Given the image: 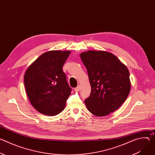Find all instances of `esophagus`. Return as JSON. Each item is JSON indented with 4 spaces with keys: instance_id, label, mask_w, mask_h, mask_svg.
Wrapping results in <instances>:
<instances>
[{
    "instance_id": "obj_1",
    "label": "esophagus",
    "mask_w": 155,
    "mask_h": 155,
    "mask_svg": "<svg viewBox=\"0 0 155 155\" xmlns=\"http://www.w3.org/2000/svg\"><path fill=\"white\" fill-rule=\"evenodd\" d=\"M75 91H77V92H78V91H79L80 90V85H78L77 87H76L75 88Z\"/></svg>"
}]
</instances>
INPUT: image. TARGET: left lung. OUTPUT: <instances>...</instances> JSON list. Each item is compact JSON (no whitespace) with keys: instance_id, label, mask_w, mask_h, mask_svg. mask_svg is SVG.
Returning <instances> with one entry per match:
<instances>
[{"instance_id":"obj_1","label":"left lung","mask_w":155,"mask_h":155,"mask_svg":"<svg viewBox=\"0 0 155 155\" xmlns=\"http://www.w3.org/2000/svg\"><path fill=\"white\" fill-rule=\"evenodd\" d=\"M91 87L84 100L92 114L104 117L117 110L130 90L129 72L126 66L112 53L90 50L80 54Z\"/></svg>"}]
</instances>
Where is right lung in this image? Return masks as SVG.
Returning <instances> with one entry per match:
<instances>
[{
    "label": "right lung",
    "instance_id": "right-lung-1",
    "mask_svg": "<svg viewBox=\"0 0 155 155\" xmlns=\"http://www.w3.org/2000/svg\"><path fill=\"white\" fill-rule=\"evenodd\" d=\"M69 51L53 50L39 56L24 76L26 91L32 105L40 113L54 116L64 109L71 93L62 67Z\"/></svg>",
    "mask_w": 155,
    "mask_h": 155
}]
</instances>
